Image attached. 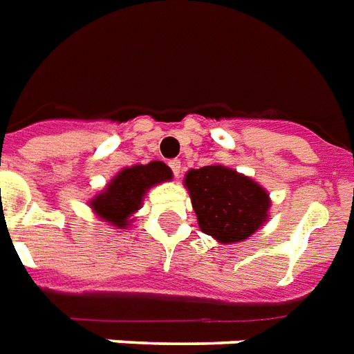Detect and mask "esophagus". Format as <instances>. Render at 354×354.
I'll use <instances>...</instances> for the list:
<instances>
[{
	"mask_svg": "<svg viewBox=\"0 0 354 354\" xmlns=\"http://www.w3.org/2000/svg\"><path fill=\"white\" fill-rule=\"evenodd\" d=\"M169 167H171L172 172H174V176H178L180 171H182V163H180V159H171V161H169Z\"/></svg>",
	"mask_w": 354,
	"mask_h": 354,
	"instance_id": "obj_1",
	"label": "esophagus"
}]
</instances>
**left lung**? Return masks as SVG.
<instances>
[{"mask_svg": "<svg viewBox=\"0 0 354 354\" xmlns=\"http://www.w3.org/2000/svg\"><path fill=\"white\" fill-rule=\"evenodd\" d=\"M201 230L219 243L243 241L269 217L271 201L260 183L234 169L207 165L185 174Z\"/></svg>", "mask_w": 354, "mask_h": 354, "instance_id": "left-lung-1", "label": "left lung"}]
</instances>
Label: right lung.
<instances>
[{
  "label": "right lung",
  "instance_id": "add662e5",
  "mask_svg": "<svg viewBox=\"0 0 354 354\" xmlns=\"http://www.w3.org/2000/svg\"><path fill=\"white\" fill-rule=\"evenodd\" d=\"M172 171L163 161L148 165L126 167L91 201V207L100 219L117 228H128L129 219L142 204L145 193L158 183L169 182Z\"/></svg>",
  "mask_w": 354,
  "mask_h": 354
}]
</instances>
